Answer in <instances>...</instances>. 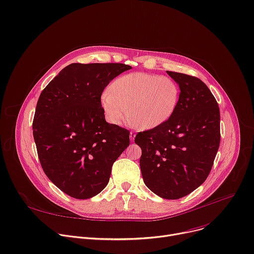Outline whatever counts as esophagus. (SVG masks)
<instances>
[{"label": "esophagus", "instance_id": "esophagus-1", "mask_svg": "<svg viewBox=\"0 0 254 254\" xmlns=\"http://www.w3.org/2000/svg\"><path fill=\"white\" fill-rule=\"evenodd\" d=\"M129 138H130V141L132 142L134 140V138H136V133H134L133 131H130L129 133Z\"/></svg>", "mask_w": 254, "mask_h": 254}]
</instances>
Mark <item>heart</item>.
I'll return each instance as SVG.
<instances>
[{
  "mask_svg": "<svg viewBox=\"0 0 254 254\" xmlns=\"http://www.w3.org/2000/svg\"><path fill=\"white\" fill-rule=\"evenodd\" d=\"M180 93L178 82L170 76L133 72L116 78L101 95V104L113 125H124L131 113L134 123L150 129L173 116Z\"/></svg>",
  "mask_w": 254,
  "mask_h": 254,
  "instance_id": "heart-1",
  "label": "heart"
}]
</instances>
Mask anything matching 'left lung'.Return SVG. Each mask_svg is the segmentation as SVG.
Wrapping results in <instances>:
<instances>
[{"instance_id": "8db88e82", "label": "left lung", "mask_w": 254, "mask_h": 254, "mask_svg": "<svg viewBox=\"0 0 254 254\" xmlns=\"http://www.w3.org/2000/svg\"><path fill=\"white\" fill-rule=\"evenodd\" d=\"M181 90L173 116L163 125L138 132L145 185L164 199L190 194L207 179L221 142L219 108L201 79L166 71Z\"/></svg>"}]
</instances>
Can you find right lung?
I'll list each match as a JSON object with an SVG mask.
<instances>
[{"instance_id": "add662e5", "label": "right lung", "mask_w": 254, "mask_h": 254, "mask_svg": "<svg viewBox=\"0 0 254 254\" xmlns=\"http://www.w3.org/2000/svg\"><path fill=\"white\" fill-rule=\"evenodd\" d=\"M128 69L123 63H72L41 93L32 123L39 159L49 180L73 198L102 191L129 145V131L106 123L101 104L107 84Z\"/></svg>"}]
</instances>
